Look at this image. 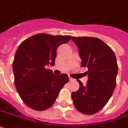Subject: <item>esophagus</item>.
Here are the masks:
<instances>
[{
    "label": "esophagus",
    "instance_id": "1",
    "mask_svg": "<svg viewBox=\"0 0 128 128\" xmlns=\"http://www.w3.org/2000/svg\"><path fill=\"white\" fill-rule=\"evenodd\" d=\"M69 80H70V81H73V80H74V78H71V77H70V78H69Z\"/></svg>",
    "mask_w": 128,
    "mask_h": 128
}]
</instances>
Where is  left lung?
Returning <instances> with one entry per match:
<instances>
[{
  "label": "left lung",
  "instance_id": "left-lung-1",
  "mask_svg": "<svg viewBox=\"0 0 128 128\" xmlns=\"http://www.w3.org/2000/svg\"><path fill=\"white\" fill-rule=\"evenodd\" d=\"M79 50L81 67L87 68L88 79L84 86L78 80L80 88L72 93L77 110L92 115L102 110L111 98L116 86L118 66L112 48L94 37H72Z\"/></svg>",
  "mask_w": 128,
  "mask_h": 128
}]
</instances>
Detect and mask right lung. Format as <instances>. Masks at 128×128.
<instances>
[{
	"label": "right lung",
	"mask_w": 128,
	"mask_h": 128,
	"mask_svg": "<svg viewBox=\"0 0 128 128\" xmlns=\"http://www.w3.org/2000/svg\"><path fill=\"white\" fill-rule=\"evenodd\" d=\"M71 36L38 34L19 45L12 63L14 84L23 102L32 109L50 108L59 92L69 81L68 74L54 75L46 69L54 65L56 50L70 40Z\"/></svg>",
	"instance_id": "1"
}]
</instances>
